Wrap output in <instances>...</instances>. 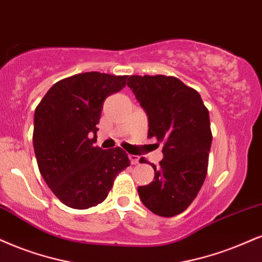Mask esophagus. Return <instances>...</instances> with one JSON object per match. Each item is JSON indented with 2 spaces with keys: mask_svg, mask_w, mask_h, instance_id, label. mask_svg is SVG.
<instances>
[{
  "mask_svg": "<svg viewBox=\"0 0 262 262\" xmlns=\"http://www.w3.org/2000/svg\"><path fill=\"white\" fill-rule=\"evenodd\" d=\"M128 158H130V161H131L132 165H136V164L140 163V157H138V156H134V154H130Z\"/></svg>",
  "mask_w": 262,
  "mask_h": 262,
  "instance_id": "34e87169",
  "label": "esophagus"
}]
</instances>
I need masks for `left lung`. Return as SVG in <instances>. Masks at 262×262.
<instances>
[{
  "label": "left lung",
  "mask_w": 262,
  "mask_h": 262,
  "mask_svg": "<svg viewBox=\"0 0 262 262\" xmlns=\"http://www.w3.org/2000/svg\"><path fill=\"white\" fill-rule=\"evenodd\" d=\"M127 86L147 113L148 137L164 144L160 166L151 164L154 181L138 187V194L151 212L172 217L188 208L204 183L212 141L209 111L177 77L132 75Z\"/></svg>",
  "instance_id": "left-lung-1"
}]
</instances>
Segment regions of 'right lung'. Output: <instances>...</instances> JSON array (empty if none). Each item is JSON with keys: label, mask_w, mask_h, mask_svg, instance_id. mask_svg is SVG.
Listing matches in <instances>:
<instances>
[{"label": "right lung", "mask_w": 262, "mask_h": 262, "mask_svg": "<svg viewBox=\"0 0 262 262\" xmlns=\"http://www.w3.org/2000/svg\"><path fill=\"white\" fill-rule=\"evenodd\" d=\"M127 75L90 72L60 80L48 90L34 115L38 170L63 204L89 209L106 198L116 175L130 166L120 147H95L106 97L126 85Z\"/></svg>", "instance_id": "add662e5"}]
</instances>
